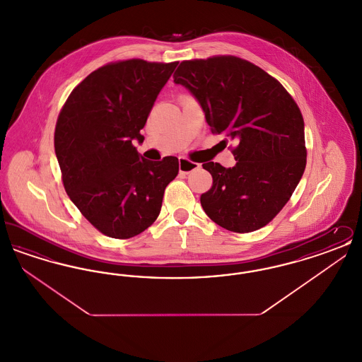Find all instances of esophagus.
<instances>
[{"instance_id":"esophagus-1","label":"esophagus","mask_w":362,"mask_h":362,"mask_svg":"<svg viewBox=\"0 0 362 362\" xmlns=\"http://www.w3.org/2000/svg\"><path fill=\"white\" fill-rule=\"evenodd\" d=\"M198 168H199V164H198V163L189 161V160L185 158V157H180V158H179V171H180V173L187 175V173H192V171H195V170H198Z\"/></svg>"}]
</instances>
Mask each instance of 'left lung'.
<instances>
[{
    "mask_svg": "<svg viewBox=\"0 0 362 362\" xmlns=\"http://www.w3.org/2000/svg\"><path fill=\"white\" fill-rule=\"evenodd\" d=\"M173 83L189 89L213 133L236 144L235 167L204 164L213 176L211 189L201 195L205 213L238 233L269 224L292 197L307 164L298 105L274 77L232 55L183 61Z\"/></svg>",
    "mask_w": 362,
    "mask_h": 362,
    "instance_id": "left-lung-1",
    "label": "left lung"
}]
</instances>
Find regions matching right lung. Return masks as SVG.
Masks as SVG:
<instances>
[{
    "instance_id": "add662e5",
    "label": "right lung",
    "mask_w": 362,
    "mask_h": 362,
    "mask_svg": "<svg viewBox=\"0 0 362 362\" xmlns=\"http://www.w3.org/2000/svg\"><path fill=\"white\" fill-rule=\"evenodd\" d=\"M177 62L129 59L92 71L59 112L54 148L71 202L103 235L137 236L160 214L179 161L145 160L133 145Z\"/></svg>"
}]
</instances>
